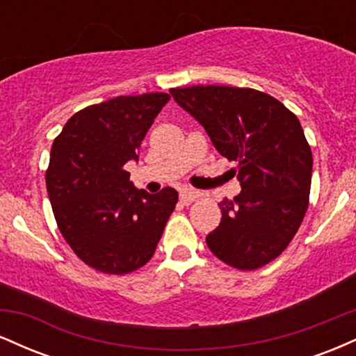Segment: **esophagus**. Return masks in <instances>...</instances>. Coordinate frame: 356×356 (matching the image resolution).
I'll return each mask as SVG.
<instances>
[{
  "instance_id": "1",
  "label": "esophagus",
  "mask_w": 356,
  "mask_h": 356,
  "mask_svg": "<svg viewBox=\"0 0 356 356\" xmlns=\"http://www.w3.org/2000/svg\"><path fill=\"white\" fill-rule=\"evenodd\" d=\"M181 201L182 204H191L195 201V191L191 187H182L181 189Z\"/></svg>"
}]
</instances>
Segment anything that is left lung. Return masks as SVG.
<instances>
[{"label":"left lung","mask_w":356,"mask_h":356,"mask_svg":"<svg viewBox=\"0 0 356 356\" xmlns=\"http://www.w3.org/2000/svg\"><path fill=\"white\" fill-rule=\"evenodd\" d=\"M170 93L218 152L238 162L243 191L219 202L222 218L207 246L239 271L263 268L288 248L308 209L313 155L300 120L254 88L194 85Z\"/></svg>","instance_id":"obj_1"}]
</instances>
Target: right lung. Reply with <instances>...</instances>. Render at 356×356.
Segmentation results:
<instances>
[{"label": "right lung", "instance_id": "add662e5", "mask_svg": "<svg viewBox=\"0 0 356 356\" xmlns=\"http://www.w3.org/2000/svg\"><path fill=\"white\" fill-rule=\"evenodd\" d=\"M169 93L110 99L76 112L51 147L47 191L56 226L90 268L129 275L154 256L179 194L138 191L124 170Z\"/></svg>", "mask_w": 356, "mask_h": 356}]
</instances>
